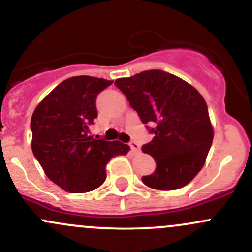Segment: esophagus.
<instances>
[{"label": "esophagus", "mask_w": 252, "mask_h": 252, "mask_svg": "<svg viewBox=\"0 0 252 252\" xmlns=\"http://www.w3.org/2000/svg\"><path fill=\"white\" fill-rule=\"evenodd\" d=\"M129 146H130L131 151H133V152H139V151H140V145L137 144V142L131 141L130 144H129Z\"/></svg>", "instance_id": "1"}]
</instances>
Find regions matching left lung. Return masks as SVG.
<instances>
[{
  "mask_svg": "<svg viewBox=\"0 0 252 252\" xmlns=\"http://www.w3.org/2000/svg\"><path fill=\"white\" fill-rule=\"evenodd\" d=\"M115 84L155 135L142 152L152 156L156 170L142 176V182L160 190L189 184L203 168L214 139L208 106L199 92L161 70L142 71L116 79Z\"/></svg>",
  "mask_w": 252,
  "mask_h": 252,
  "instance_id": "8db88e82",
  "label": "left lung"
}]
</instances>
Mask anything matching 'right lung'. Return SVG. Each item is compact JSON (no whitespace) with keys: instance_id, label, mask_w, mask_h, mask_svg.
I'll use <instances>...</instances> for the list:
<instances>
[{"instance_id":"1","label":"right lung","mask_w":252,"mask_h":252,"mask_svg":"<svg viewBox=\"0 0 252 252\" xmlns=\"http://www.w3.org/2000/svg\"><path fill=\"white\" fill-rule=\"evenodd\" d=\"M112 83L92 76L67 78L33 111V156L47 176L66 192L96 189L105 182L111 158L128 153V145L89 135V126L97 117V95Z\"/></svg>"}]
</instances>
